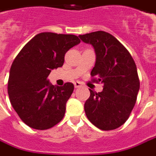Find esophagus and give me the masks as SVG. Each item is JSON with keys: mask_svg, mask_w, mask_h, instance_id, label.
Segmentation results:
<instances>
[{"mask_svg": "<svg viewBox=\"0 0 156 156\" xmlns=\"http://www.w3.org/2000/svg\"><path fill=\"white\" fill-rule=\"evenodd\" d=\"M81 85H82V83L80 82V81H76V82L74 83V86H75V87H76V88L80 87H81Z\"/></svg>", "mask_w": 156, "mask_h": 156, "instance_id": "esophagus-1", "label": "esophagus"}]
</instances>
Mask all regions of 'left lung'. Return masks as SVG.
<instances>
[{
	"instance_id": "left-lung-1",
	"label": "left lung",
	"mask_w": 156,
	"mask_h": 156,
	"mask_svg": "<svg viewBox=\"0 0 156 156\" xmlns=\"http://www.w3.org/2000/svg\"><path fill=\"white\" fill-rule=\"evenodd\" d=\"M79 37L95 49L92 80L104 84L101 92L89 89L91 94L84 105L87 117L103 131L116 129L127 121L137 101L140 82L136 64L127 49L109 33L95 31Z\"/></svg>"
}]
</instances>
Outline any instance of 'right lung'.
Instances as JSON below:
<instances>
[{"label":"right lung","instance_id":"right-lung-1","mask_svg":"<svg viewBox=\"0 0 156 156\" xmlns=\"http://www.w3.org/2000/svg\"><path fill=\"white\" fill-rule=\"evenodd\" d=\"M80 42L75 35L40 33L13 60L7 83L9 99L19 118L31 128L49 129L64 118L74 85L56 87L47 77L51 69L63 66L65 53Z\"/></svg>","mask_w":156,"mask_h":156}]
</instances>
